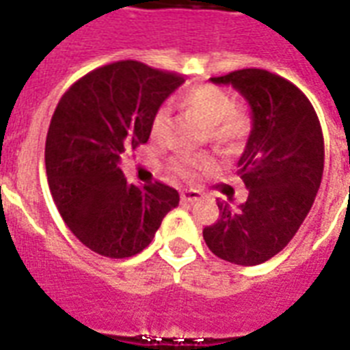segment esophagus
Wrapping results in <instances>:
<instances>
[{
  "label": "esophagus",
  "instance_id": "obj_1",
  "mask_svg": "<svg viewBox=\"0 0 350 350\" xmlns=\"http://www.w3.org/2000/svg\"><path fill=\"white\" fill-rule=\"evenodd\" d=\"M200 200L201 192H198V190H183V192H181V201H183V203H194V201Z\"/></svg>",
  "mask_w": 350,
  "mask_h": 350
}]
</instances>
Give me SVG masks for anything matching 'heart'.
<instances>
[{
    "label": "heart",
    "instance_id": "heart-1",
    "mask_svg": "<svg viewBox=\"0 0 350 350\" xmlns=\"http://www.w3.org/2000/svg\"><path fill=\"white\" fill-rule=\"evenodd\" d=\"M180 104L208 124L210 136L219 144L235 146L250 135L254 116L248 107L235 104L234 96L214 84H200L189 88L180 95ZM170 111L161 106L150 118V138L161 142L169 133ZM215 165L214 156L208 152H181L170 160V170L183 180H200Z\"/></svg>",
    "mask_w": 350,
    "mask_h": 350
}]
</instances>
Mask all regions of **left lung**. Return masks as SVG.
<instances>
[{"label":"left lung","instance_id":"left-lung-1","mask_svg":"<svg viewBox=\"0 0 350 350\" xmlns=\"http://www.w3.org/2000/svg\"><path fill=\"white\" fill-rule=\"evenodd\" d=\"M248 100L254 127L239 160L248 200L237 208L217 201L219 219L203 230L210 252L255 266L282 252L313 206L323 174V135L317 111L293 82L244 68L212 77Z\"/></svg>","mask_w":350,"mask_h":350}]
</instances>
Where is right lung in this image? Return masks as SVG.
Returning a JSON list of instances; mask_svg holds the SVG:
<instances>
[{
	"mask_svg": "<svg viewBox=\"0 0 350 350\" xmlns=\"http://www.w3.org/2000/svg\"><path fill=\"white\" fill-rule=\"evenodd\" d=\"M183 82L178 73L118 61L81 77L57 104L44 147L48 185L68 228L95 254H140L180 203L178 190L161 181L129 185L118 163L149 140L154 111Z\"/></svg>",
	"mask_w": 350,
	"mask_h": 350,
	"instance_id": "obj_1",
	"label": "right lung"
}]
</instances>
